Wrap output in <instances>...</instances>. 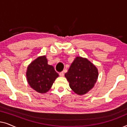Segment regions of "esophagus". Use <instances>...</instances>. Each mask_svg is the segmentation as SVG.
Masks as SVG:
<instances>
[{
	"mask_svg": "<svg viewBox=\"0 0 127 127\" xmlns=\"http://www.w3.org/2000/svg\"><path fill=\"white\" fill-rule=\"evenodd\" d=\"M59 74H60V76H61V77H63V76H64V72H60V73H59Z\"/></svg>",
	"mask_w": 127,
	"mask_h": 127,
	"instance_id": "34e87169",
	"label": "esophagus"
}]
</instances>
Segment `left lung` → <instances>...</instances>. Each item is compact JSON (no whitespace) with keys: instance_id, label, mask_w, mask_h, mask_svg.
I'll return each mask as SVG.
<instances>
[{"instance_id":"8db88e82","label":"left lung","mask_w":127,"mask_h":127,"mask_svg":"<svg viewBox=\"0 0 127 127\" xmlns=\"http://www.w3.org/2000/svg\"><path fill=\"white\" fill-rule=\"evenodd\" d=\"M69 86L78 95L86 94L94 86L98 76V69L87 59L76 57L65 74Z\"/></svg>"}]
</instances>
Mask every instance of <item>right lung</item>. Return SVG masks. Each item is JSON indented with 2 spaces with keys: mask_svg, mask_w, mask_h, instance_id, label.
Returning <instances> with one entry per match:
<instances>
[{
  "mask_svg": "<svg viewBox=\"0 0 127 127\" xmlns=\"http://www.w3.org/2000/svg\"><path fill=\"white\" fill-rule=\"evenodd\" d=\"M27 80L29 86L39 93H46L50 89L58 73L53 66L47 64L46 56L37 58L28 67Z\"/></svg>",
  "mask_w": 127,
  "mask_h": 127,
  "instance_id": "1",
  "label": "right lung"
}]
</instances>
